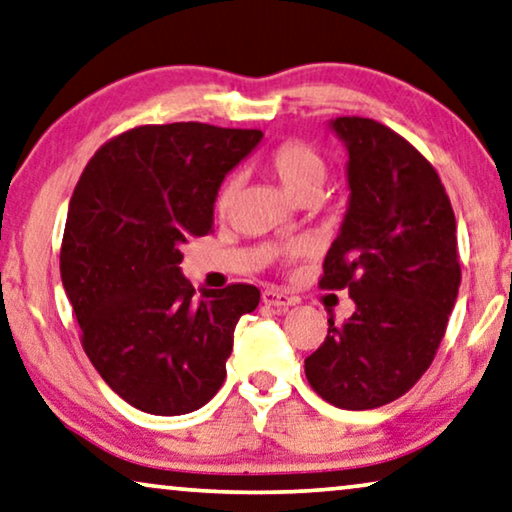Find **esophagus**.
<instances>
[{
    "label": "esophagus",
    "mask_w": 512,
    "mask_h": 512,
    "mask_svg": "<svg viewBox=\"0 0 512 512\" xmlns=\"http://www.w3.org/2000/svg\"><path fill=\"white\" fill-rule=\"evenodd\" d=\"M262 303L269 305V308L285 310V308H289V305H294V299H292V296L282 294V292H276V289H264Z\"/></svg>",
    "instance_id": "34e87169"
}]
</instances>
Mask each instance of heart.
I'll list each match as a JSON object with an SVG mask.
<instances>
[{
	"mask_svg": "<svg viewBox=\"0 0 512 512\" xmlns=\"http://www.w3.org/2000/svg\"><path fill=\"white\" fill-rule=\"evenodd\" d=\"M264 165L294 200H308V197L312 200V197H317L326 177H329V163H326L322 151L305 140L280 142L278 147H273L266 154ZM236 190H239V179L234 174L220 181L216 197H213V207H216L218 216H227L232 211ZM299 253L301 246H287L278 250V259L287 264Z\"/></svg>",
	"mask_w": 512,
	"mask_h": 512,
	"instance_id": "1",
	"label": "heart"
}]
</instances>
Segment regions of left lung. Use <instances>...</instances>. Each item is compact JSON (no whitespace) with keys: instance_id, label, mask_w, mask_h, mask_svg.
Listing matches in <instances>:
<instances>
[{"instance_id":"left-lung-1","label":"left lung","mask_w":512,"mask_h":512,"mask_svg":"<svg viewBox=\"0 0 512 512\" xmlns=\"http://www.w3.org/2000/svg\"><path fill=\"white\" fill-rule=\"evenodd\" d=\"M349 149V209L319 287L349 289L356 312L329 319L305 358L312 391L340 409L398 400L430 368L460 289L455 213L414 144L365 117H338Z\"/></svg>"}]
</instances>
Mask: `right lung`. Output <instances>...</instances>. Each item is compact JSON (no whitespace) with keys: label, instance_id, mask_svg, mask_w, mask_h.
Segmentation results:
<instances>
[{"label":"right lung","instance_id":"obj_1","mask_svg":"<svg viewBox=\"0 0 512 512\" xmlns=\"http://www.w3.org/2000/svg\"><path fill=\"white\" fill-rule=\"evenodd\" d=\"M259 140L257 128L200 121L135 126L91 156L73 190L61 282L91 365L135 409L188 414L223 386L234 326L259 289L197 294L181 246L211 232L220 181Z\"/></svg>","mask_w":512,"mask_h":512}]
</instances>
